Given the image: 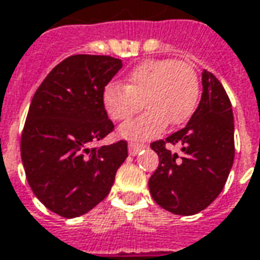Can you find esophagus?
I'll use <instances>...</instances> for the list:
<instances>
[{
    "mask_svg": "<svg viewBox=\"0 0 260 260\" xmlns=\"http://www.w3.org/2000/svg\"><path fill=\"white\" fill-rule=\"evenodd\" d=\"M145 148H146V145H145V143L129 142V145H128V152H129L131 156H135Z\"/></svg>",
    "mask_w": 260,
    "mask_h": 260,
    "instance_id": "obj_1",
    "label": "esophagus"
}]
</instances>
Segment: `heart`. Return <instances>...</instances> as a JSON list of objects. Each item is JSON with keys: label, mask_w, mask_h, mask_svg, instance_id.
<instances>
[{"label": "heart", "mask_w": 260, "mask_h": 260, "mask_svg": "<svg viewBox=\"0 0 260 260\" xmlns=\"http://www.w3.org/2000/svg\"><path fill=\"white\" fill-rule=\"evenodd\" d=\"M199 97V74L190 63L152 59L134 67L125 86L111 83L105 87L103 103L114 121H128L142 105L148 107L141 117L121 126V135L149 139L159 135L168 122L184 124L193 115Z\"/></svg>", "instance_id": "1"}]
</instances>
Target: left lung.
I'll use <instances>...</instances> for the list:
<instances>
[{
	"label": "left lung",
	"mask_w": 260,
	"mask_h": 260,
	"mask_svg": "<svg viewBox=\"0 0 260 260\" xmlns=\"http://www.w3.org/2000/svg\"><path fill=\"white\" fill-rule=\"evenodd\" d=\"M177 144L180 154L169 146ZM159 166L149 179L150 196L176 215L203 211L222 191L234 163V115L219 80L203 72V95L183 129L150 143Z\"/></svg>",
	"instance_id": "1"
}]
</instances>
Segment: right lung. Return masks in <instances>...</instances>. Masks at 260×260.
I'll return each mask as SVG.
<instances>
[{"label":"right lung","mask_w":260,"mask_h":260,"mask_svg":"<svg viewBox=\"0 0 260 260\" xmlns=\"http://www.w3.org/2000/svg\"><path fill=\"white\" fill-rule=\"evenodd\" d=\"M122 61L73 54L38 87L21 136L26 180L43 206L64 218L88 212L111 190L128 156L124 139L94 146L114 131L103 103Z\"/></svg>","instance_id":"obj_1"}]
</instances>
